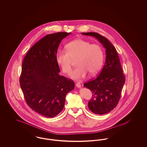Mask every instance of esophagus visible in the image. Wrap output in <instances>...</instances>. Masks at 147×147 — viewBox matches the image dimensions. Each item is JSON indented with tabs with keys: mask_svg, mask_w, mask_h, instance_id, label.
Wrapping results in <instances>:
<instances>
[{
	"mask_svg": "<svg viewBox=\"0 0 147 147\" xmlns=\"http://www.w3.org/2000/svg\"><path fill=\"white\" fill-rule=\"evenodd\" d=\"M76 87H78V88H81V84H80V83H76Z\"/></svg>",
	"mask_w": 147,
	"mask_h": 147,
	"instance_id": "esophagus-1",
	"label": "esophagus"
}]
</instances>
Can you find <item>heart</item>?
<instances>
[{"mask_svg": "<svg viewBox=\"0 0 147 147\" xmlns=\"http://www.w3.org/2000/svg\"><path fill=\"white\" fill-rule=\"evenodd\" d=\"M66 52L57 53L56 59L62 72L69 74L71 70L72 59H76L78 66L71 74L75 80L84 78L87 73L93 75L101 68L104 53L101 47L97 44H91L87 40L77 39L68 43L66 46Z\"/></svg>", "mask_w": 147, "mask_h": 147, "instance_id": "obj_1", "label": "heart"}]
</instances>
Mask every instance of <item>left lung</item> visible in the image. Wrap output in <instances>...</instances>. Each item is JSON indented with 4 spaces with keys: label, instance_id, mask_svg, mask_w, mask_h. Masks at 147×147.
<instances>
[{
    "label": "left lung",
    "instance_id": "8db88e82",
    "mask_svg": "<svg viewBox=\"0 0 147 147\" xmlns=\"http://www.w3.org/2000/svg\"><path fill=\"white\" fill-rule=\"evenodd\" d=\"M82 34L95 37L106 49V61L101 71L95 79L84 84L92 94L88 101L90 110L98 115L105 114L117 106L125 76L117 50L107 38L95 32Z\"/></svg>",
    "mask_w": 147,
    "mask_h": 147
}]
</instances>
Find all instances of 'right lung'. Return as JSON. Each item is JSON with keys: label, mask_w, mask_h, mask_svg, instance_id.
<instances>
[{"label": "right lung", "mask_w": 147, "mask_h": 147, "mask_svg": "<svg viewBox=\"0 0 147 147\" xmlns=\"http://www.w3.org/2000/svg\"><path fill=\"white\" fill-rule=\"evenodd\" d=\"M71 33L49 34L36 42L23 61L20 86L27 105L35 112L53 117L62 110L74 82L60 76L56 55L61 41Z\"/></svg>", "instance_id": "1"}]
</instances>
